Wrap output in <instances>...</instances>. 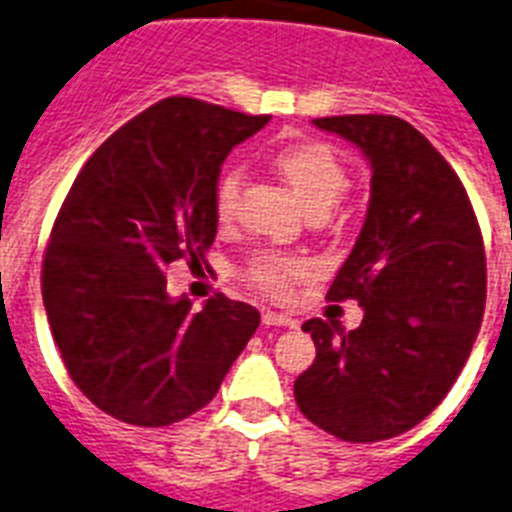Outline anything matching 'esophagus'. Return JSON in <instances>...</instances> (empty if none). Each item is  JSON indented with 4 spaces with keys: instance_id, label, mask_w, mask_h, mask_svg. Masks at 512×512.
Wrapping results in <instances>:
<instances>
[{
    "instance_id": "34e87169",
    "label": "esophagus",
    "mask_w": 512,
    "mask_h": 512,
    "mask_svg": "<svg viewBox=\"0 0 512 512\" xmlns=\"http://www.w3.org/2000/svg\"><path fill=\"white\" fill-rule=\"evenodd\" d=\"M263 323L265 326H294V318H289V315L284 313H273V310H265L263 313Z\"/></svg>"
}]
</instances>
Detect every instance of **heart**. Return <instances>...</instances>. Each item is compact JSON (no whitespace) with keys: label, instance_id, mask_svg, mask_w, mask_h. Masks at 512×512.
<instances>
[{"label":"heart","instance_id":"1","mask_svg":"<svg viewBox=\"0 0 512 512\" xmlns=\"http://www.w3.org/2000/svg\"><path fill=\"white\" fill-rule=\"evenodd\" d=\"M273 168L284 178L289 189L297 194L307 215H326L342 199L344 189L350 186L347 165L334 149L323 141H294L286 144L273 155ZM242 173L236 168H226L215 184V218L226 223L234 213V202L239 197ZM313 273V265L302 257L289 255H260L247 268V278L270 297H286L292 292L299 278Z\"/></svg>","mask_w":512,"mask_h":512}]
</instances>
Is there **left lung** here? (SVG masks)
<instances>
[{
	"instance_id": "obj_1",
	"label": "left lung",
	"mask_w": 512,
	"mask_h": 512,
	"mask_svg": "<svg viewBox=\"0 0 512 512\" xmlns=\"http://www.w3.org/2000/svg\"><path fill=\"white\" fill-rule=\"evenodd\" d=\"M371 162V199L328 299H357L344 331L310 318L315 360L294 381L307 421L344 442L405 434L447 397L484 318L486 257L471 199L431 141L394 115L315 118Z\"/></svg>"
}]
</instances>
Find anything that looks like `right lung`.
Listing matches in <instances>:
<instances>
[{
	"label": "right lung",
	"instance_id": "right-lung-1",
	"mask_svg": "<svg viewBox=\"0 0 512 512\" xmlns=\"http://www.w3.org/2000/svg\"><path fill=\"white\" fill-rule=\"evenodd\" d=\"M268 120L168 97L118 128L70 186L41 294L70 378L112 418L155 429L202 410L260 326L255 307L223 294L191 313L165 268L205 263L220 165Z\"/></svg>",
	"mask_w": 512,
	"mask_h": 512
}]
</instances>
